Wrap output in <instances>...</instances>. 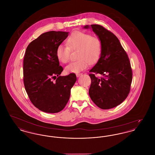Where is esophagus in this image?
<instances>
[{"mask_svg":"<svg viewBox=\"0 0 155 155\" xmlns=\"http://www.w3.org/2000/svg\"><path fill=\"white\" fill-rule=\"evenodd\" d=\"M82 74V73H77V74H76V76H77V77H79Z\"/></svg>","mask_w":155,"mask_h":155,"instance_id":"34e87169","label":"esophagus"}]
</instances>
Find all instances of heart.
Listing matches in <instances>:
<instances>
[{
  "label": "heart",
  "mask_w": 155,
  "mask_h": 155,
  "mask_svg": "<svg viewBox=\"0 0 155 155\" xmlns=\"http://www.w3.org/2000/svg\"><path fill=\"white\" fill-rule=\"evenodd\" d=\"M67 44H60L56 49V56L59 61L66 63L70 59L71 49H78L77 60L66 67L67 73H78L85 69L89 64L96 63L101 57L102 44L101 39L89 34L75 31L67 39Z\"/></svg>",
  "instance_id": "b5f03b06"
}]
</instances>
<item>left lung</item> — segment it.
<instances>
[{
    "label": "left lung",
    "mask_w": 155,
    "mask_h": 155,
    "mask_svg": "<svg viewBox=\"0 0 155 155\" xmlns=\"http://www.w3.org/2000/svg\"><path fill=\"white\" fill-rule=\"evenodd\" d=\"M91 27L101 39L102 51L98 61L89 71V95L99 108L109 109L121 104L128 95L133 71L128 55L117 37L102 25L92 24ZM97 74L103 77L97 78Z\"/></svg>",
    "instance_id": "1"
}]
</instances>
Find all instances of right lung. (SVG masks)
I'll list each match as a JSON object with an SVG mask.
<instances>
[{
	"label": "right lung",
	"instance_id": "add662e5",
	"mask_svg": "<svg viewBox=\"0 0 155 155\" xmlns=\"http://www.w3.org/2000/svg\"><path fill=\"white\" fill-rule=\"evenodd\" d=\"M68 35V32L63 31L45 32L28 45L25 53V91L32 103L46 113H58L64 108L77 80L74 73L60 75L63 68L59 65L56 49Z\"/></svg>",
	"mask_w": 155,
	"mask_h": 155
}]
</instances>
